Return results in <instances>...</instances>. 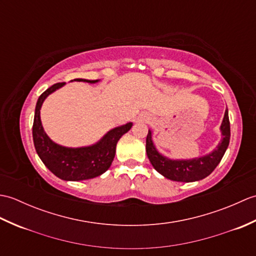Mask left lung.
<instances>
[{"instance_id": "1", "label": "left lung", "mask_w": 256, "mask_h": 256, "mask_svg": "<svg viewBox=\"0 0 256 256\" xmlns=\"http://www.w3.org/2000/svg\"><path fill=\"white\" fill-rule=\"evenodd\" d=\"M221 140L209 154L192 160H172L162 155L153 142V133L148 130L146 138V154L150 164L160 175L174 182H192L209 176L218 166L230 142V122L228 108L224 112L221 126Z\"/></svg>"}]
</instances>
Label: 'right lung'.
<instances>
[{
  "instance_id": "right-lung-1",
  "label": "right lung",
  "mask_w": 256,
  "mask_h": 256,
  "mask_svg": "<svg viewBox=\"0 0 256 256\" xmlns=\"http://www.w3.org/2000/svg\"><path fill=\"white\" fill-rule=\"evenodd\" d=\"M72 81H82L88 84H96L100 80L74 79ZM64 82L52 86L38 98L34 124H32V140L38 156L44 165L54 175L62 180L79 182L86 180L102 175L110 168L116 156V148L122 135L131 130L133 123L128 122L121 126L110 130L96 143L82 148H67L59 145L50 140L42 128L40 120V108L46 98L52 92L60 89Z\"/></svg>"
}]
</instances>
